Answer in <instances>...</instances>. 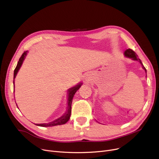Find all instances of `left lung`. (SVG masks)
<instances>
[{"label": "left lung", "instance_id": "obj_1", "mask_svg": "<svg viewBox=\"0 0 159 159\" xmlns=\"http://www.w3.org/2000/svg\"><path fill=\"white\" fill-rule=\"evenodd\" d=\"M124 54H125V56L127 57H129V58H132L133 60H138L139 61H140V63L142 65V67H143V69H144V70L146 71V68H145L142 64V61L140 58H139V57H138V55L136 54V53L132 49H128L127 50H125V52H124Z\"/></svg>", "mask_w": 159, "mask_h": 159}]
</instances>
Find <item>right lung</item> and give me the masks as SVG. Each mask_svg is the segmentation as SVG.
<instances>
[{
    "mask_svg": "<svg viewBox=\"0 0 159 159\" xmlns=\"http://www.w3.org/2000/svg\"><path fill=\"white\" fill-rule=\"evenodd\" d=\"M27 53V51H25L23 54L21 55V57H20L17 65L15 69L14 70V73H13V79L16 78V76L19 70L20 67L21 66L23 61L25 58V56L26 55ZM13 84H14V80H13ZM82 84H79L78 85H77L75 87H73L71 88H70L69 89V98H68V107H67V112L61 117H60V118L54 120L52 122H50L48 123H41V124H36V125L38 126H40V127H52V126H56V125H63V124L66 123L69 120L71 116V102L73 99V96L75 95V93H76L78 89L80 88V86Z\"/></svg>",
    "mask_w": 159,
    "mask_h": 159,
    "instance_id": "right-lung-1",
    "label": "right lung"
}]
</instances>
